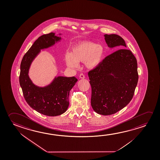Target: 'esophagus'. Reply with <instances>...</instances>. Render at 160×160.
Returning <instances> with one entry per match:
<instances>
[{"mask_svg": "<svg viewBox=\"0 0 160 160\" xmlns=\"http://www.w3.org/2000/svg\"><path fill=\"white\" fill-rule=\"evenodd\" d=\"M79 78H80V79H84V78H85V75H84V74L81 73V74H80Z\"/></svg>", "mask_w": 160, "mask_h": 160, "instance_id": "34e87169", "label": "esophagus"}]
</instances>
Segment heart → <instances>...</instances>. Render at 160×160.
I'll return each mask as SVG.
<instances>
[{
	"label": "heart",
	"mask_w": 160,
	"mask_h": 160,
	"mask_svg": "<svg viewBox=\"0 0 160 160\" xmlns=\"http://www.w3.org/2000/svg\"><path fill=\"white\" fill-rule=\"evenodd\" d=\"M103 55L104 50L101 45L93 42H82L72 48L71 54H66V62L72 68L77 67L79 62H85L87 68L92 69L101 63Z\"/></svg>",
	"instance_id": "heart-1"
}]
</instances>
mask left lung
I'll return each mask as SVG.
<instances>
[{"label": "left lung", "mask_w": 160, "mask_h": 160, "mask_svg": "<svg viewBox=\"0 0 160 160\" xmlns=\"http://www.w3.org/2000/svg\"><path fill=\"white\" fill-rule=\"evenodd\" d=\"M104 37L109 48L126 47L118 35ZM88 76L93 110L100 115H110L125 108L132 98L138 79L137 60L130 50H118L89 71Z\"/></svg>", "instance_id": "1"}]
</instances>
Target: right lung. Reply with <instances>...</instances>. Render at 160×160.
<instances>
[{
	"mask_svg": "<svg viewBox=\"0 0 160 160\" xmlns=\"http://www.w3.org/2000/svg\"><path fill=\"white\" fill-rule=\"evenodd\" d=\"M61 39L53 32L42 35L34 42L22 58L20 64V85L25 101L32 108L45 115L56 116L64 113L69 105V92L78 79L58 76L48 86H35L28 76L30 64L40 49L51 47Z\"/></svg>",
	"mask_w": 160,
	"mask_h": 160,
	"instance_id": "obj_1",
	"label": "right lung"
}]
</instances>
